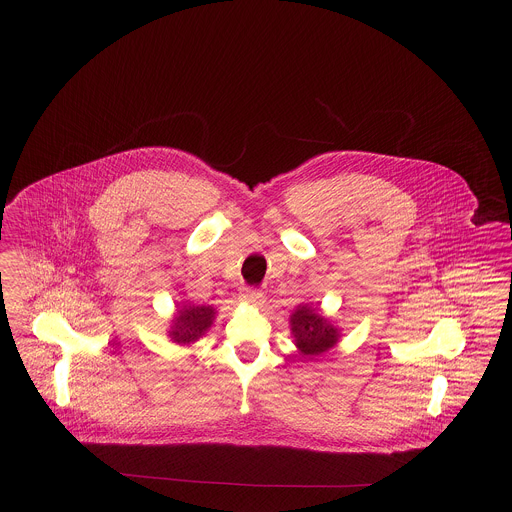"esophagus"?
<instances>
[{
	"mask_svg": "<svg viewBox=\"0 0 512 512\" xmlns=\"http://www.w3.org/2000/svg\"><path fill=\"white\" fill-rule=\"evenodd\" d=\"M242 299H244L245 303H249V305H255V307H261V305H265V293L261 292V290L245 288L244 293H242Z\"/></svg>",
	"mask_w": 512,
	"mask_h": 512,
	"instance_id": "1",
	"label": "esophagus"
}]
</instances>
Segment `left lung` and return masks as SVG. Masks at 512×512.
<instances>
[{
    "label": "left lung",
    "mask_w": 512,
    "mask_h": 512,
    "mask_svg": "<svg viewBox=\"0 0 512 512\" xmlns=\"http://www.w3.org/2000/svg\"><path fill=\"white\" fill-rule=\"evenodd\" d=\"M290 330L299 355L309 359L326 353L340 340V330L311 305H299L293 311Z\"/></svg>",
    "instance_id": "left-lung-1"
}]
</instances>
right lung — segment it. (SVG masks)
Returning a JSON list of instances; mask_svg holds the SVG:
<instances>
[{"instance_id": "1", "label": "right lung", "mask_w": 512, "mask_h": 512, "mask_svg": "<svg viewBox=\"0 0 512 512\" xmlns=\"http://www.w3.org/2000/svg\"><path fill=\"white\" fill-rule=\"evenodd\" d=\"M178 311L172 318L169 336L174 343L190 345L207 334L215 320V307L211 305H194V303H182L176 305Z\"/></svg>"}]
</instances>
